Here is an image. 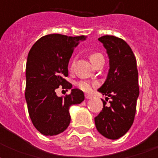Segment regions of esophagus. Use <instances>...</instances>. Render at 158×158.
I'll use <instances>...</instances> for the list:
<instances>
[{
	"label": "esophagus",
	"mask_w": 158,
	"mask_h": 158,
	"mask_svg": "<svg viewBox=\"0 0 158 158\" xmlns=\"http://www.w3.org/2000/svg\"><path fill=\"white\" fill-rule=\"evenodd\" d=\"M84 96H85V98H86V99H90V98H93V96H92V95H90V94H85V95H84Z\"/></svg>",
	"instance_id": "34e87169"
}]
</instances>
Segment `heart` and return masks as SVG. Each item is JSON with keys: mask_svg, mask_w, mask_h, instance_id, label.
Instances as JSON below:
<instances>
[{"mask_svg": "<svg viewBox=\"0 0 158 158\" xmlns=\"http://www.w3.org/2000/svg\"><path fill=\"white\" fill-rule=\"evenodd\" d=\"M100 57H103V56L99 52H93L89 55V59L91 60V62L93 63L94 61H95L96 60H98ZM74 65V63H72L71 65H70V68H72ZM78 87L79 89L83 90L84 92H89L92 89V88L94 86V84L91 83V82L89 81H80L78 83Z\"/></svg>", "mask_w": 158, "mask_h": 158, "instance_id": "1", "label": "heart"}]
</instances>
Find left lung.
I'll use <instances>...</instances> for the list:
<instances>
[{
	"label": "left lung",
	"instance_id": "obj_1",
	"mask_svg": "<svg viewBox=\"0 0 158 158\" xmlns=\"http://www.w3.org/2000/svg\"><path fill=\"white\" fill-rule=\"evenodd\" d=\"M109 57L110 69L103 85L98 89L110 97L109 105L102 100L103 108L94 118L98 131L104 137L117 139L128 132L135 120L139 94L136 58L126 42L115 36L98 38Z\"/></svg>",
	"mask_w": 158,
	"mask_h": 158
}]
</instances>
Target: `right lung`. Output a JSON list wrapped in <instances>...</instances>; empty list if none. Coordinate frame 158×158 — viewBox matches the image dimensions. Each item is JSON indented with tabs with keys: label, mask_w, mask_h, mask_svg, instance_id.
Wrapping results in <instances>:
<instances>
[{
	"label": "right lung",
	"mask_w": 158,
	"mask_h": 158,
	"mask_svg": "<svg viewBox=\"0 0 158 158\" xmlns=\"http://www.w3.org/2000/svg\"><path fill=\"white\" fill-rule=\"evenodd\" d=\"M86 37L48 34L36 42L29 51L26 63L25 99L34 127L44 135L53 136L66 130L70 123L69 106L81 103L84 93L78 89L65 97H58L59 86L71 89L68 64L75 47Z\"/></svg>",
	"instance_id": "right-lung-1"
}]
</instances>
